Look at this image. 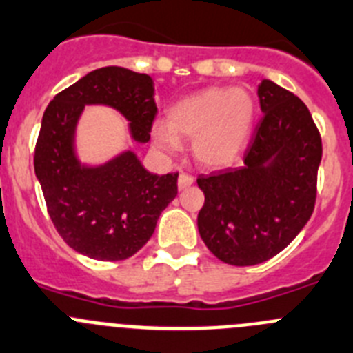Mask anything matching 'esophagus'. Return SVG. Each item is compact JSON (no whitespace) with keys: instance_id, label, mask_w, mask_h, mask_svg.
<instances>
[{"instance_id":"esophagus-1","label":"esophagus","mask_w":353,"mask_h":353,"mask_svg":"<svg viewBox=\"0 0 353 353\" xmlns=\"http://www.w3.org/2000/svg\"><path fill=\"white\" fill-rule=\"evenodd\" d=\"M193 177L190 176V174H181L179 176V179H177V186H179V190H184V188H190V186H192L193 184Z\"/></svg>"}]
</instances>
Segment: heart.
I'll list each match as a JSON object with an SVG mask.
<instances>
[{
	"label": "heart",
	"instance_id": "obj_1",
	"mask_svg": "<svg viewBox=\"0 0 353 353\" xmlns=\"http://www.w3.org/2000/svg\"><path fill=\"white\" fill-rule=\"evenodd\" d=\"M255 100L243 88H208L170 107L169 125L153 126V141L163 153H176L181 139H193V154L211 169L232 165L252 137Z\"/></svg>",
	"mask_w": 353,
	"mask_h": 353
}]
</instances>
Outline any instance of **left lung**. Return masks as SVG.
<instances>
[{"label": "left lung", "mask_w": 353, "mask_h": 353, "mask_svg": "<svg viewBox=\"0 0 353 353\" xmlns=\"http://www.w3.org/2000/svg\"><path fill=\"white\" fill-rule=\"evenodd\" d=\"M263 116L244 153V165L196 184L205 202L199 232L214 256L230 265H256L278 255L313 214L322 139L301 98L263 79Z\"/></svg>", "instance_id": "1"}]
</instances>
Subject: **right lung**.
Instances as JSON below:
<instances>
[{"label": "right lung", "instance_id": "obj_1", "mask_svg": "<svg viewBox=\"0 0 353 353\" xmlns=\"http://www.w3.org/2000/svg\"><path fill=\"white\" fill-rule=\"evenodd\" d=\"M85 105L116 109L139 144L149 141L158 109L153 79L105 66L58 93L42 117L34 174L59 236L75 252L97 260H125L153 236L161 211L176 199L179 174H151L133 151L101 165H85L75 132Z\"/></svg>", "mask_w": 353, "mask_h": 353}]
</instances>
